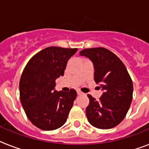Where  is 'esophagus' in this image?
<instances>
[{
	"label": "esophagus",
	"instance_id": "esophagus-1",
	"mask_svg": "<svg viewBox=\"0 0 149 149\" xmlns=\"http://www.w3.org/2000/svg\"><path fill=\"white\" fill-rule=\"evenodd\" d=\"M77 94H78V95H83V94H84V93H83V92H81L80 91H77Z\"/></svg>",
	"mask_w": 149,
	"mask_h": 149
}]
</instances>
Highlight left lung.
Returning a JSON list of instances; mask_svg holds the SVG:
<instances>
[{
  "label": "left lung",
  "instance_id": "1",
  "mask_svg": "<svg viewBox=\"0 0 149 149\" xmlns=\"http://www.w3.org/2000/svg\"><path fill=\"white\" fill-rule=\"evenodd\" d=\"M80 56L88 57L94 65V81L104 91L99 100L90 94L86 109L88 121L100 129L119 125L129 110L133 97V84L120 58L105 48L85 49Z\"/></svg>",
  "mask_w": 149,
  "mask_h": 149
}]
</instances>
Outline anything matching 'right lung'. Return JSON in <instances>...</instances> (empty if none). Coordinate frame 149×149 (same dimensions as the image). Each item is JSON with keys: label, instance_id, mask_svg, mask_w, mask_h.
<instances>
[{"label": "right lung", "instance_id": "1", "mask_svg": "<svg viewBox=\"0 0 149 149\" xmlns=\"http://www.w3.org/2000/svg\"><path fill=\"white\" fill-rule=\"evenodd\" d=\"M77 49L45 48L25 65L20 79V100L29 120L38 128L52 131L66 121L77 91H54L56 79L64 75L67 61Z\"/></svg>", "mask_w": 149, "mask_h": 149}]
</instances>
